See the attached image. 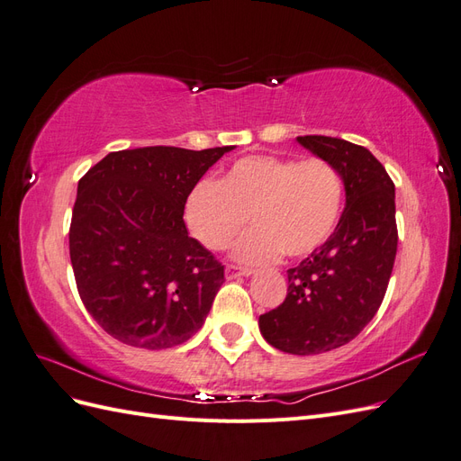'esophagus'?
<instances>
[{
	"label": "esophagus",
	"mask_w": 461,
	"mask_h": 461,
	"mask_svg": "<svg viewBox=\"0 0 461 461\" xmlns=\"http://www.w3.org/2000/svg\"><path fill=\"white\" fill-rule=\"evenodd\" d=\"M252 273H254V269L239 267V265H227L225 267V276L229 278V281H232V278H236V276H249Z\"/></svg>",
	"instance_id": "obj_1"
}]
</instances>
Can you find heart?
I'll return each mask as SVG.
<instances>
[{"mask_svg":"<svg viewBox=\"0 0 461 461\" xmlns=\"http://www.w3.org/2000/svg\"><path fill=\"white\" fill-rule=\"evenodd\" d=\"M344 180L332 163L310 158L249 156L229 167L219 183L200 180L185 202V222L203 248L225 249L246 227L256 229L234 246V259L269 263L303 258L323 246L339 225Z\"/></svg>","mask_w":461,"mask_h":461,"instance_id":"b5f03b06","label":"heart"}]
</instances>
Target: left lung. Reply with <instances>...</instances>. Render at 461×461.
I'll list each match as a JSON object with an SVG mask.
<instances>
[{"instance_id":"obj_1","label":"left lung","mask_w":461,"mask_h":461,"mask_svg":"<svg viewBox=\"0 0 461 461\" xmlns=\"http://www.w3.org/2000/svg\"><path fill=\"white\" fill-rule=\"evenodd\" d=\"M296 142L337 167L346 205L329 240L286 271V300L259 317V330L276 350L312 356L356 339L381 308L398 248L396 203L394 183L367 148L330 136Z\"/></svg>"}]
</instances>
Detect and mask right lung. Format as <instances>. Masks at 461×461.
Here are the masks:
<instances>
[{
	"label": "right lung",
	"instance_id": "1",
	"mask_svg": "<svg viewBox=\"0 0 461 461\" xmlns=\"http://www.w3.org/2000/svg\"><path fill=\"white\" fill-rule=\"evenodd\" d=\"M230 149L111 151L78 180L68 232L77 288L115 340L165 350L202 329L225 267L188 234L185 202Z\"/></svg>",
	"mask_w": 461,
	"mask_h": 461
}]
</instances>
